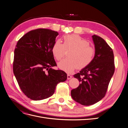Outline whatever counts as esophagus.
<instances>
[{
	"instance_id": "34e87169",
	"label": "esophagus",
	"mask_w": 128,
	"mask_h": 128,
	"mask_svg": "<svg viewBox=\"0 0 128 128\" xmlns=\"http://www.w3.org/2000/svg\"><path fill=\"white\" fill-rule=\"evenodd\" d=\"M72 78V76L69 75V74H68V80H70Z\"/></svg>"
}]
</instances>
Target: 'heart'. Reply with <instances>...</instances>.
I'll return each instance as SVG.
<instances>
[{"label":"heart","mask_w":128,"mask_h":128,"mask_svg":"<svg viewBox=\"0 0 128 128\" xmlns=\"http://www.w3.org/2000/svg\"><path fill=\"white\" fill-rule=\"evenodd\" d=\"M64 44L57 40L52 48V53L55 58L59 60L65 55L66 51H70L68 58L60 61L58 68L68 73H72L77 68L82 69L90 65L95 55L94 48L90 46V42L76 34L65 36Z\"/></svg>","instance_id":"heart-1"}]
</instances>
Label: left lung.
<instances>
[{"label":"left lung","instance_id":"1","mask_svg":"<svg viewBox=\"0 0 128 128\" xmlns=\"http://www.w3.org/2000/svg\"><path fill=\"white\" fill-rule=\"evenodd\" d=\"M92 38L95 56L90 65L74 75L80 84L71 90L72 98L84 106L95 104L104 97L114 72L112 48L101 37L93 35Z\"/></svg>","mask_w":128,"mask_h":128}]
</instances>
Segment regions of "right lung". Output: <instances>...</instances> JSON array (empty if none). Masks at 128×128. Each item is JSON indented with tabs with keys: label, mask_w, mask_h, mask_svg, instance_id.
Instances as JSON below:
<instances>
[{
	"label": "right lung",
	"mask_w": 128,
	"mask_h": 128,
	"mask_svg": "<svg viewBox=\"0 0 128 128\" xmlns=\"http://www.w3.org/2000/svg\"><path fill=\"white\" fill-rule=\"evenodd\" d=\"M58 35L50 29L32 30L16 46L14 73L21 90L33 100L51 97L57 84L67 79L65 72L52 68L56 66L52 48Z\"/></svg>",
	"instance_id": "1"
}]
</instances>
